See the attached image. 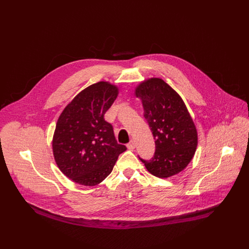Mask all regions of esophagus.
<instances>
[{
	"label": "esophagus",
	"instance_id": "obj_1",
	"mask_svg": "<svg viewBox=\"0 0 249 249\" xmlns=\"http://www.w3.org/2000/svg\"><path fill=\"white\" fill-rule=\"evenodd\" d=\"M127 148H128L129 150H134V149H135V142H134V141H131L130 143L127 145Z\"/></svg>",
	"mask_w": 249,
	"mask_h": 249
}]
</instances>
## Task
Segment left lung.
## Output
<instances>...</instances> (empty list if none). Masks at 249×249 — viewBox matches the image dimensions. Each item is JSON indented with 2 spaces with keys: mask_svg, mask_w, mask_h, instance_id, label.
I'll return each mask as SVG.
<instances>
[{
  "mask_svg": "<svg viewBox=\"0 0 249 249\" xmlns=\"http://www.w3.org/2000/svg\"><path fill=\"white\" fill-rule=\"evenodd\" d=\"M136 96L143 102L144 117L156 144L150 160L139 159L149 172L160 178L180 172L191 161L198 143L196 127L182 98L158 78L141 83Z\"/></svg>",
  "mask_w": 249,
  "mask_h": 249,
  "instance_id": "left-lung-1",
  "label": "left lung"
}]
</instances>
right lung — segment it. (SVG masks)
<instances>
[{
	"label": "right lung",
	"mask_w": 249,
	"mask_h": 249,
	"mask_svg": "<svg viewBox=\"0 0 249 249\" xmlns=\"http://www.w3.org/2000/svg\"><path fill=\"white\" fill-rule=\"evenodd\" d=\"M118 89L99 82L82 90L61 113L52 147L60 170L74 182L93 186L107 177L127 148L118 144L113 127L104 120Z\"/></svg>",
	"instance_id": "right-lung-1"
}]
</instances>
